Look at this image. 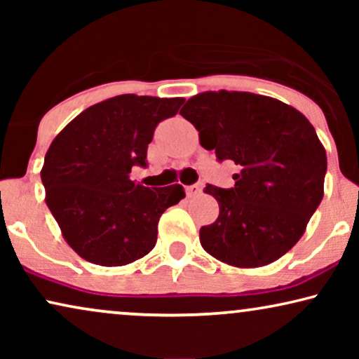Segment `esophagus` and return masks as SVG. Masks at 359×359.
<instances>
[{
  "label": "esophagus",
  "mask_w": 359,
  "mask_h": 359,
  "mask_svg": "<svg viewBox=\"0 0 359 359\" xmlns=\"http://www.w3.org/2000/svg\"><path fill=\"white\" fill-rule=\"evenodd\" d=\"M203 188H204V183H196V184L186 186V194H188V196H198V194H201Z\"/></svg>",
  "instance_id": "1"
}]
</instances>
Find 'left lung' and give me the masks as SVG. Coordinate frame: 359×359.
<instances>
[{"instance_id":"obj_1","label":"left lung","mask_w":359,"mask_h":359,"mask_svg":"<svg viewBox=\"0 0 359 359\" xmlns=\"http://www.w3.org/2000/svg\"><path fill=\"white\" fill-rule=\"evenodd\" d=\"M205 150L232 160L235 186H205L219 217L199 230L203 248L235 268L276 262L299 242L323 198L327 154L302 112L269 96L205 91L180 111Z\"/></svg>"}]
</instances>
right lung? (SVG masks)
Segmentation results:
<instances>
[{
  "label": "right lung",
  "instance_id": "1",
  "mask_svg": "<svg viewBox=\"0 0 359 359\" xmlns=\"http://www.w3.org/2000/svg\"><path fill=\"white\" fill-rule=\"evenodd\" d=\"M183 102L114 96L88 107L53 139L41 171L46 203L83 259L124 266L154 250L161 214L184 198V189L145 188L129 173L134 165H147L155 127Z\"/></svg>",
  "mask_w": 359,
  "mask_h": 359
}]
</instances>
